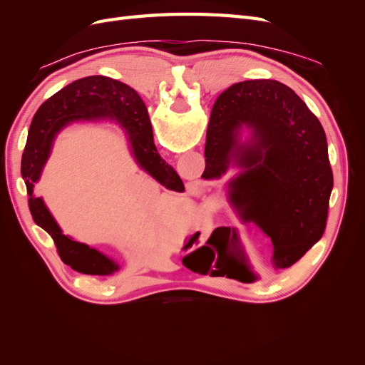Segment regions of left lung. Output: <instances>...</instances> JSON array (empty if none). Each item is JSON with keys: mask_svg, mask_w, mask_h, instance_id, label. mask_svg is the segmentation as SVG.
<instances>
[{"mask_svg": "<svg viewBox=\"0 0 365 365\" xmlns=\"http://www.w3.org/2000/svg\"><path fill=\"white\" fill-rule=\"evenodd\" d=\"M242 125L253 130L247 145L237 140ZM204 155V180L220 178L231 161L242 169L228 182L230 201L271 237L275 269L289 268L322 239L334 187L327 138L289 86L269 79L231 85L210 114ZM237 239L235 228L219 227L207 244L220 252Z\"/></svg>", "mask_w": 365, "mask_h": 365, "instance_id": "obj_1", "label": "left lung"}]
</instances>
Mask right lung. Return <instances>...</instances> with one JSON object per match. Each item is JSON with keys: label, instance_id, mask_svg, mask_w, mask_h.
Here are the masks:
<instances>
[{"label": "right lung", "instance_id": "1", "mask_svg": "<svg viewBox=\"0 0 365 365\" xmlns=\"http://www.w3.org/2000/svg\"><path fill=\"white\" fill-rule=\"evenodd\" d=\"M105 117L117 120L126 129L132 152L143 169L168 189H184L180 176L160 157L155 148L145 102L126 83L105 76L83 77L43 102L33 117L21 160V175L27 187L30 213L35 224L53 237L62 262L77 272L90 275H109L118 267L97 250L62 235L42 197L33 195V189L50 155L56 132L73 120Z\"/></svg>", "mask_w": 365, "mask_h": 365}]
</instances>
